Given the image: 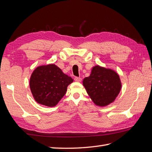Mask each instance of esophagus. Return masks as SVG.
Here are the masks:
<instances>
[{"mask_svg":"<svg viewBox=\"0 0 152 152\" xmlns=\"http://www.w3.org/2000/svg\"><path fill=\"white\" fill-rule=\"evenodd\" d=\"M82 78H78V77H75L74 78V80H75L76 82H80L82 81Z\"/></svg>","mask_w":152,"mask_h":152,"instance_id":"esophagus-1","label":"esophagus"}]
</instances>
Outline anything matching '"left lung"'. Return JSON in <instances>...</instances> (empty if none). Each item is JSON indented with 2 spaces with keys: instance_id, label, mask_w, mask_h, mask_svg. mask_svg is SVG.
<instances>
[{
  "instance_id": "left-lung-1",
  "label": "left lung",
  "mask_w": 152,
  "mask_h": 152,
  "mask_svg": "<svg viewBox=\"0 0 152 152\" xmlns=\"http://www.w3.org/2000/svg\"><path fill=\"white\" fill-rule=\"evenodd\" d=\"M83 85L95 104L101 107L115 101L122 86L115 70L99 65L93 66L89 76L83 79Z\"/></svg>"
}]
</instances>
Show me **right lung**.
Wrapping results in <instances>:
<instances>
[{
  "label": "right lung",
  "instance_id": "right-lung-1",
  "mask_svg": "<svg viewBox=\"0 0 152 152\" xmlns=\"http://www.w3.org/2000/svg\"><path fill=\"white\" fill-rule=\"evenodd\" d=\"M73 79L64 74L54 64L37 67L32 73L29 86L33 97L38 104L49 107L56 106L67 91Z\"/></svg>",
  "mask_w": 152,
  "mask_h": 152
}]
</instances>
